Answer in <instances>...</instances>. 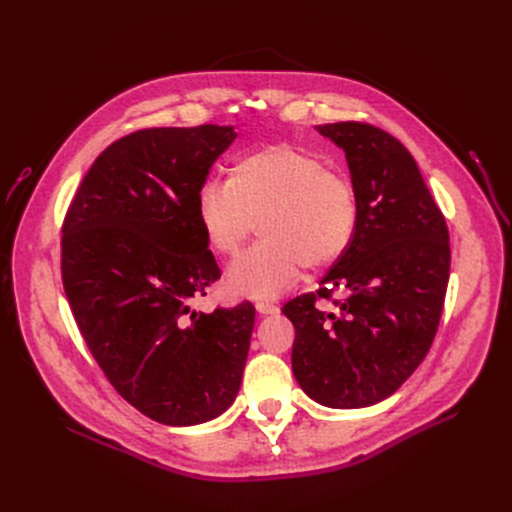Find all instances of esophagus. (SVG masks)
Masks as SVG:
<instances>
[{
  "instance_id": "1",
  "label": "esophagus",
  "mask_w": 512,
  "mask_h": 512,
  "mask_svg": "<svg viewBox=\"0 0 512 512\" xmlns=\"http://www.w3.org/2000/svg\"><path fill=\"white\" fill-rule=\"evenodd\" d=\"M256 312L260 316H275V314H280V307L273 303H256Z\"/></svg>"
}]
</instances>
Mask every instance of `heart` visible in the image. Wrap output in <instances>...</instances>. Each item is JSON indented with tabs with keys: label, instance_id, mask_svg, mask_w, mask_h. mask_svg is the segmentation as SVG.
Wrapping results in <instances>:
<instances>
[{
	"label": "heart",
	"instance_id": "heart-1",
	"mask_svg": "<svg viewBox=\"0 0 512 512\" xmlns=\"http://www.w3.org/2000/svg\"><path fill=\"white\" fill-rule=\"evenodd\" d=\"M209 250L232 256L258 222L260 245L224 275L232 299L269 301L309 271L333 267L350 247L359 203L352 183L288 145L260 147L230 166L228 181H205L194 200Z\"/></svg>",
	"mask_w": 512,
	"mask_h": 512
}]
</instances>
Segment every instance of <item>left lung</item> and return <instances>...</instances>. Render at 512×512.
Returning a JSON list of instances; mask_svg holds the SVG:
<instances>
[{"label":"left lung","instance_id":"obj_1","mask_svg":"<svg viewBox=\"0 0 512 512\" xmlns=\"http://www.w3.org/2000/svg\"><path fill=\"white\" fill-rule=\"evenodd\" d=\"M344 149L359 203L346 254L316 292L282 307L294 324L292 374L327 408H367L391 397L436 337L451 271L444 215L410 151L359 121L316 126ZM345 292L333 313L316 298Z\"/></svg>","mask_w":512,"mask_h":512}]
</instances>
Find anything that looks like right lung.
Instances as JSON below:
<instances>
[{
	"mask_svg": "<svg viewBox=\"0 0 512 512\" xmlns=\"http://www.w3.org/2000/svg\"><path fill=\"white\" fill-rule=\"evenodd\" d=\"M232 126L149 128L106 147L61 235V277L85 344L115 391L162 425L190 427L235 401L256 309L194 312L220 280L194 213Z\"/></svg>",
	"mask_w": 512,
	"mask_h": 512,
	"instance_id": "1",
	"label": "right lung"
}]
</instances>
